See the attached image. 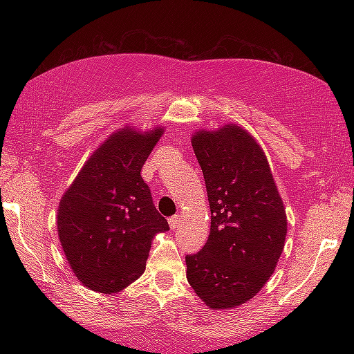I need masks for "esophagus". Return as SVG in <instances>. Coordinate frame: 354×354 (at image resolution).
<instances>
[{
    "label": "esophagus",
    "mask_w": 354,
    "mask_h": 354,
    "mask_svg": "<svg viewBox=\"0 0 354 354\" xmlns=\"http://www.w3.org/2000/svg\"><path fill=\"white\" fill-rule=\"evenodd\" d=\"M169 225H170L171 230H176V227L179 226V215H173V217H170Z\"/></svg>",
    "instance_id": "34e87169"
}]
</instances>
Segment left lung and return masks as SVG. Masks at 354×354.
I'll return each instance as SVG.
<instances>
[{
    "instance_id": "obj_1",
    "label": "left lung",
    "mask_w": 354,
    "mask_h": 354,
    "mask_svg": "<svg viewBox=\"0 0 354 354\" xmlns=\"http://www.w3.org/2000/svg\"><path fill=\"white\" fill-rule=\"evenodd\" d=\"M205 175L211 232L185 256L187 281L206 306L234 309L259 292L278 266L287 215L267 156L247 129L226 123L192 134Z\"/></svg>"
}]
</instances>
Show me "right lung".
Here are the masks:
<instances>
[{"mask_svg": "<svg viewBox=\"0 0 354 354\" xmlns=\"http://www.w3.org/2000/svg\"><path fill=\"white\" fill-rule=\"evenodd\" d=\"M162 134V127L117 129L64 192L59 241L71 272L93 292L117 293L139 279L154 236L170 230L140 176Z\"/></svg>", "mask_w": 354, "mask_h": 354, "instance_id": "obj_1", "label": "right lung"}]
</instances>
